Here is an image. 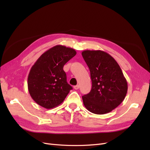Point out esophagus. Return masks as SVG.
<instances>
[{"mask_svg":"<svg viewBox=\"0 0 150 150\" xmlns=\"http://www.w3.org/2000/svg\"><path fill=\"white\" fill-rule=\"evenodd\" d=\"M79 88V84H78V85H76V86H74V89H76V90L78 89Z\"/></svg>","mask_w":150,"mask_h":150,"instance_id":"obj_1","label":"esophagus"}]
</instances>
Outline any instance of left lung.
Here are the masks:
<instances>
[{
	"label": "left lung",
	"mask_w": 150,
	"mask_h": 150,
	"mask_svg": "<svg viewBox=\"0 0 150 150\" xmlns=\"http://www.w3.org/2000/svg\"><path fill=\"white\" fill-rule=\"evenodd\" d=\"M82 56L92 81L91 91L82 96L84 105L94 114H106L124 100L128 91L126 79L119 64L108 53L86 50Z\"/></svg>",
	"instance_id": "obj_1"
}]
</instances>
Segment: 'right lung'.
I'll return each mask as SVG.
<instances>
[{
	"mask_svg": "<svg viewBox=\"0 0 150 150\" xmlns=\"http://www.w3.org/2000/svg\"><path fill=\"white\" fill-rule=\"evenodd\" d=\"M76 54L74 49L56 45L44 52L32 66L28 78L33 100L46 109L61 104L72 86L67 83L63 67Z\"/></svg>",
	"mask_w": 150,
	"mask_h": 150,
	"instance_id": "1",
	"label": "right lung"
}]
</instances>
